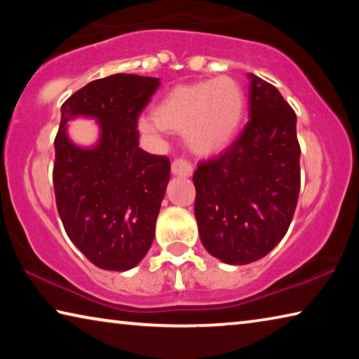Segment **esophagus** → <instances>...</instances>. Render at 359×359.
<instances>
[{
	"label": "esophagus",
	"instance_id": "1",
	"mask_svg": "<svg viewBox=\"0 0 359 359\" xmlns=\"http://www.w3.org/2000/svg\"><path fill=\"white\" fill-rule=\"evenodd\" d=\"M171 171L174 175H179V177H190L193 174V168L184 158H177V160L172 161Z\"/></svg>",
	"mask_w": 359,
	"mask_h": 359
}]
</instances>
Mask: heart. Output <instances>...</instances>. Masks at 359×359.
Instances as JSON below:
<instances>
[{"mask_svg": "<svg viewBox=\"0 0 359 359\" xmlns=\"http://www.w3.org/2000/svg\"><path fill=\"white\" fill-rule=\"evenodd\" d=\"M245 95L231 77H217L175 87L154 109V118L142 117L141 128L184 133L194 154L214 155L228 147L239 130Z\"/></svg>", "mask_w": 359, "mask_h": 359, "instance_id": "obj_1", "label": "heart"}]
</instances>
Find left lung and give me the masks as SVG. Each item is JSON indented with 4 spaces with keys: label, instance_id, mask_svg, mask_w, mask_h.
Returning <instances> with one entry per match:
<instances>
[{
    "label": "left lung",
    "instance_id": "1",
    "mask_svg": "<svg viewBox=\"0 0 359 359\" xmlns=\"http://www.w3.org/2000/svg\"><path fill=\"white\" fill-rule=\"evenodd\" d=\"M248 79L245 128L193 174L199 238L226 264L253 263L283 239L301 187L296 114L274 85Z\"/></svg>",
    "mask_w": 359,
    "mask_h": 359
}]
</instances>
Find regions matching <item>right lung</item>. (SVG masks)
Listing matches in <instances>:
<instances>
[{
	"label": "right lung",
	"mask_w": 359,
	"mask_h": 359,
	"mask_svg": "<svg viewBox=\"0 0 359 359\" xmlns=\"http://www.w3.org/2000/svg\"><path fill=\"white\" fill-rule=\"evenodd\" d=\"M160 79L114 74L85 85L62 106L55 137L53 188L66 234L95 266L128 271L141 263L171 174L168 156L139 147L137 117ZM93 118L95 146L70 141L67 121Z\"/></svg>",
	"instance_id": "obj_1"
}]
</instances>
